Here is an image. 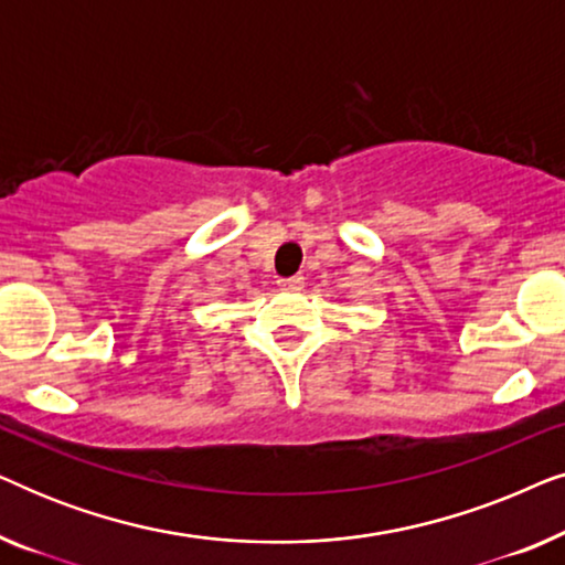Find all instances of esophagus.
<instances>
[{"label": "esophagus", "instance_id": "esophagus-1", "mask_svg": "<svg viewBox=\"0 0 565 565\" xmlns=\"http://www.w3.org/2000/svg\"><path fill=\"white\" fill-rule=\"evenodd\" d=\"M277 285H280L282 290H300L306 282L300 275H292V277H282V280H277Z\"/></svg>", "mask_w": 565, "mask_h": 565}]
</instances>
